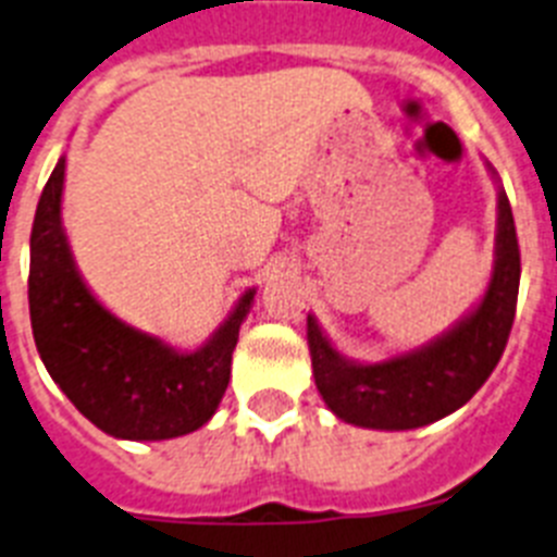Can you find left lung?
<instances>
[{
    "label": "left lung",
    "mask_w": 557,
    "mask_h": 557,
    "mask_svg": "<svg viewBox=\"0 0 557 557\" xmlns=\"http://www.w3.org/2000/svg\"><path fill=\"white\" fill-rule=\"evenodd\" d=\"M490 175L495 170L487 163ZM498 184V177H495ZM521 255L507 191L498 184L493 274L465 317L413 350L380 362L343 357L308 314V350L320 396L331 413L368 430H416L450 416L473 399L507 345L516 320Z\"/></svg>",
    "instance_id": "left-lung-1"
}]
</instances>
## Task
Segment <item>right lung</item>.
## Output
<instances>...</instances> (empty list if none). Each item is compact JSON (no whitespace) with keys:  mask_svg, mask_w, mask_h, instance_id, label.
Here are the masks:
<instances>
[{"mask_svg":"<svg viewBox=\"0 0 557 557\" xmlns=\"http://www.w3.org/2000/svg\"><path fill=\"white\" fill-rule=\"evenodd\" d=\"M67 158H59L41 191L30 232L33 339L39 357L73 405L98 430L129 442H163L203 428L226 394L232 350L255 302L240 294L207 343L181 350L133 329L101 306L84 283L62 223Z\"/></svg>","mask_w":557,"mask_h":557,"instance_id":"right-lung-1","label":"right lung"}]
</instances>
